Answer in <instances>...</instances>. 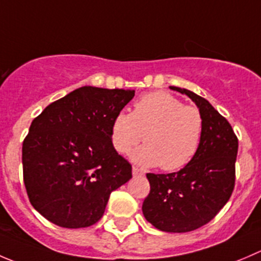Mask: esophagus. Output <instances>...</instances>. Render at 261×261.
I'll use <instances>...</instances> for the list:
<instances>
[{
	"instance_id": "34e87169",
	"label": "esophagus",
	"mask_w": 261,
	"mask_h": 261,
	"mask_svg": "<svg viewBox=\"0 0 261 261\" xmlns=\"http://www.w3.org/2000/svg\"><path fill=\"white\" fill-rule=\"evenodd\" d=\"M133 174H134V176H135V177H136V176H143L144 172L141 171L140 168H138V167L134 166V167H133Z\"/></svg>"
}]
</instances>
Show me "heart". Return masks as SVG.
<instances>
[{"label":"heart","instance_id":"obj_1","mask_svg":"<svg viewBox=\"0 0 261 261\" xmlns=\"http://www.w3.org/2000/svg\"><path fill=\"white\" fill-rule=\"evenodd\" d=\"M200 110L184 105L167 92H151L135 100L133 112H120L111 125V143L120 154H128L141 140L145 145L134 154L143 166L176 171L191 162L203 135Z\"/></svg>","mask_w":261,"mask_h":261}]
</instances>
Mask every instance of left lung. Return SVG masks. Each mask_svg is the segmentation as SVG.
<instances>
[{
	"label": "left lung",
	"instance_id": "8db88e82",
	"mask_svg": "<svg viewBox=\"0 0 261 261\" xmlns=\"http://www.w3.org/2000/svg\"><path fill=\"white\" fill-rule=\"evenodd\" d=\"M171 89L186 94L198 106L204 121L203 135L195 156L178 172L146 173L150 191L143 203V214L161 231L182 233L209 223L231 198L239 139L208 100L187 89Z\"/></svg>",
	"mask_w": 261,
	"mask_h": 261
}]
</instances>
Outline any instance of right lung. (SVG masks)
Returning a JSON list of instances; mask_svg holds the SVG:
<instances>
[{
	"mask_svg": "<svg viewBox=\"0 0 261 261\" xmlns=\"http://www.w3.org/2000/svg\"><path fill=\"white\" fill-rule=\"evenodd\" d=\"M135 90L83 87L50 103L22 141V177L30 204L65 228L103 217L113 190L133 177L111 143V125Z\"/></svg>",
	"mask_w": 261,
	"mask_h": 261,
	"instance_id": "add662e5",
	"label": "right lung"
}]
</instances>
